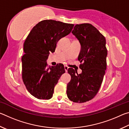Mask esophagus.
I'll return each instance as SVG.
<instances>
[{
  "mask_svg": "<svg viewBox=\"0 0 129 129\" xmlns=\"http://www.w3.org/2000/svg\"><path fill=\"white\" fill-rule=\"evenodd\" d=\"M64 69H65V72H67L68 69V67L67 66H64Z\"/></svg>",
  "mask_w": 129,
  "mask_h": 129,
  "instance_id": "1",
  "label": "esophagus"
}]
</instances>
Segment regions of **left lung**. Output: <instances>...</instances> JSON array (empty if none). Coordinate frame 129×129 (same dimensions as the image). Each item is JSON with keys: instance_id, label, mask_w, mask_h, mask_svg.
<instances>
[{"instance_id": "left-lung-1", "label": "left lung", "mask_w": 129, "mask_h": 129, "mask_svg": "<svg viewBox=\"0 0 129 129\" xmlns=\"http://www.w3.org/2000/svg\"><path fill=\"white\" fill-rule=\"evenodd\" d=\"M72 33L81 47L78 60L82 73L68 69L71 80L67 85V94L71 101L82 103L93 99L101 87L106 69V39L89 23L76 24Z\"/></svg>"}]
</instances>
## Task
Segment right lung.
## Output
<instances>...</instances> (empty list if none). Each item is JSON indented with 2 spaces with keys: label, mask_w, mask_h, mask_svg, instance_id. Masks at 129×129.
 <instances>
[{
  "label": "right lung",
  "mask_w": 129,
  "mask_h": 129,
  "mask_svg": "<svg viewBox=\"0 0 129 129\" xmlns=\"http://www.w3.org/2000/svg\"><path fill=\"white\" fill-rule=\"evenodd\" d=\"M73 24L53 20L41 21L30 30L24 43L22 78L28 91L40 100H49L63 73L64 65L47 67L49 52H54L57 43L72 30Z\"/></svg>",
  "instance_id": "add662e5"
}]
</instances>
